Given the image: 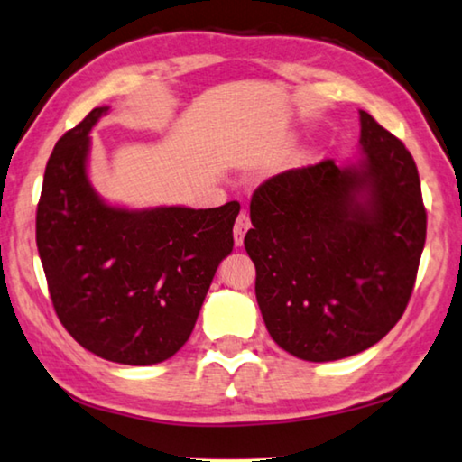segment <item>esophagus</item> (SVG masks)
Listing matches in <instances>:
<instances>
[{"instance_id":"1","label":"esophagus","mask_w":462,"mask_h":462,"mask_svg":"<svg viewBox=\"0 0 462 462\" xmlns=\"http://www.w3.org/2000/svg\"><path fill=\"white\" fill-rule=\"evenodd\" d=\"M251 228V219H249V213L246 211H240L236 222H234V243H236V246L243 245L245 240V234L249 232Z\"/></svg>"}]
</instances>
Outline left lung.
<instances>
[{
    "instance_id": "8db88e82",
    "label": "left lung",
    "mask_w": 462,
    "mask_h": 462,
    "mask_svg": "<svg viewBox=\"0 0 462 462\" xmlns=\"http://www.w3.org/2000/svg\"><path fill=\"white\" fill-rule=\"evenodd\" d=\"M366 161L333 159L265 180L251 197L245 249L265 328L308 362L360 354L411 301L427 236L412 154L360 110Z\"/></svg>"
}]
</instances>
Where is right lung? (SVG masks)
<instances>
[{"mask_svg": "<svg viewBox=\"0 0 462 462\" xmlns=\"http://www.w3.org/2000/svg\"><path fill=\"white\" fill-rule=\"evenodd\" d=\"M94 108L45 165L35 238L58 320L88 352L146 366L190 337L240 205L127 211L98 199L86 175Z\"/></svg>", "mask_w": 462, "mask_h": 462, "instance_id": "right-lung-1", "label": "right lung"}]
</instances>
